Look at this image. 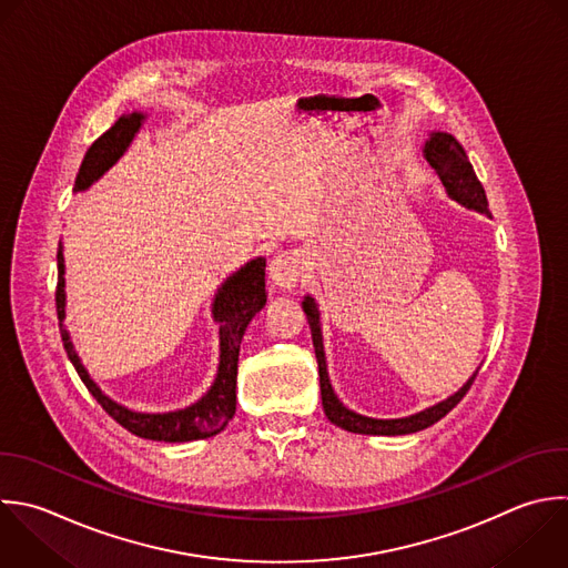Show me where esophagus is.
Returning <instances> with one entry per match:
<instances>
[{
    "label": "esophagus",
    "instance_id": "esophagus-1",
    "mask_svg": "<svg viewBox=\"0 0 568 568\" xmlns=\"http://www.w3.org/2000/svg\"><path fill=\"white\" fill-rule=\"evenodd\" d=\"M302 271L304 266L295 253H280L268 264V277L282 291L295 288L302 277Z\"/></svg>",
    "mask_w": 568,
    "mask_h": 568
}]
</instances>
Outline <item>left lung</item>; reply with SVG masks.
Wrapping results in <instances>:
<instances>
[{
	"instance_id": "obj_1",
	"label": "left lung",
	"mask_w": 568,
	"mask_h": 568,
	"mask_svg": "<svg viewBox=\"0 0 568 568\" xmlns=\"http://www.w3.org/2000/svg\"><path fill=\"white\" fill-rule=\"evenodd\" d=\"M424 158L426 162L433 166V171L439 175L446 193L450 200L459 202L462 206L484 213L486 217H490L488 211V202H486V193L462 149V144L448 135V133H430V138L424 144ZM302 308L306 313L308 326H311V337H313V346H315V357H317V366H320V388H322V406L326 417L348 430V433H359V435H408V433H417L428 428L430 424L439 422L448 410H453L459 399L468 393L470 384L477 377V371L466 379V384L453 393L450 397H446L444 402L428 406L415 415L408 417H397V419H377V417H366L359 415L351 408H346L339 397L335 395L331 379H328V371H326V355H324V337H322V322H320V308L317 302L306 295L302 300Z\"/></svg>"
}]
</instances>
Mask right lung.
I'll return each mask as SVG.
<instances>
[{
	"instance_id": "1",
	"label": "right lung",
	"mask_w": 568,
	"mask_h": 568,
	"mask_svg": "<svg viewBox=\"0 0 568 568\" xmlns=\"http://www.w3.org/2000/svg\"><path fill=\"white\" fill-rule=\"evenodd\" d=\"M146 115L140 111L124 113L84 155V162L80 166V173L75 178V193L89 191L109 169L118 164V160L129 151L135 135L140 133ZM62 242L58 251V317H60V333L64 348L69 353V359L73 362L78 375L91 390V395L102 404V408L126 430H131L138 437L153 439V442H193L213 437L233 419L235 404H237V357H240V344L244 337L246 326L251 320L264 308L266 304V282H264V268L266 260L255 257L246 262L240 271H235L231 277L224 280V284L217 288L213 300V320L220 324V366L217 375L211 384V388L191 406L169 410V413H142L126 408L124 404H118L111 399L89 375L84 368L71 335L64 326L67 317V277H64V253Z\"/></svg>"
}]
</instances>
